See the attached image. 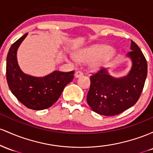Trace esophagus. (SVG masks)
Wrapping results in <instances>:
<instances>
[{
    "label": "esophagus",
    "mask_w": 153,
    "mask_h": 153,
    "mask_svg": "<svg viewBox=\"0 0 153 153\" xmlns=\"http://www.w3.org/2000/svg\"><path fill=\"white\" fill-rule=\"evenodd\" d=\"M74 76H75V77H76V78H79V77L83 76V73H82V72H81V71H76V73H75Z\"/></svg>",
    "instance_id": "34e87169"
}]
</instances>
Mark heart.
Here are the masks:
<instances>
[{"instance_id":"b5f03b06","label":"heart","mask_w":153,"mask_h":153,"mask_svg":"<svg viewBox=\"0 0 153 153\" xmlns=\"http://www.w3.org/2000/svg\"><path fill=\"white\" fill-rule=\"evenodd\" d=\"M116 53V51L114 48L108 47L105 45H95L79 51L75 54V58L81 62H87L92 59L89 67L92 71H97L114 58Z\"/></svg>"}]
</instances>
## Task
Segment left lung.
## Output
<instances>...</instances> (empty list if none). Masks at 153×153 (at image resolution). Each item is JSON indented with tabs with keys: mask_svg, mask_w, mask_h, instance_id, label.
<instances>
[{
	"mask_svg": "<svg viewBox=\"0 0 153 153\" xmlns=\"http://www.w3.org/2000/svg\"><path fill=\"white\" fill-rule=\"evenodd\" d=\"M131 51L126 56L131 68L126 76H111L102 68L90 76L87 102L94 112L106 116L118 115L133 106L141 95L147 74L146 58L138 45L131 40Z\"/></svg>",
	"mask_w": 153,
	"mask_h": 153,
	"instance_id": "8db88e82",
	"label": "left lung"
}]
</instances>
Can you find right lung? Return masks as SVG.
<instances>
[{"label":"right lung","instance_id":"add662e5","mask_svg":"<svg viewBox=\"0 0 153 153\" xmlns=\"http://www.w3.org/2000/svg\"><path fill=\"white\" fill-rule=\"evenodd\" d=\"M28 34L26 33L10 48L6 58V79L10 90L28 108L39 111L52 106L63 89L74 79V71H54L42 77L24 73L17 61V50Z\"/></svg>","mask_w":153,"mask_h":153}]
</instances>
